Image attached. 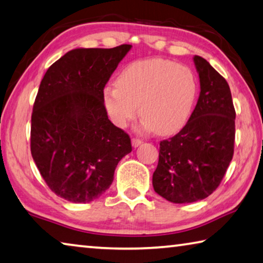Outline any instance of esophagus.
<instances>
[{"label": "esophagus", "instance_id": "obj_1", "mask_svg": "<svg viewBox=\"0 0 263 263\" xmlns=\"http://www.w3.org/2000/svg\"><path fill=\"white\" fill-rule=\"evenodd\" d=\"M141 144H142V140L135 139V137H134V139H132V145H133V147H134V148H137V147H139V145H141Z\"/></svg>", "mask_w": 263, "mask_h": 263}]
</instances>
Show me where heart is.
I'll list each match as a JSON object with an SVG mask.
<instances>
[{"mask_svg":"<svg viewBox=\"0 0 263 263\" xmlns=\"http://www.w3.org/2000/svg\"><path fill=\"white\" fill-rule=\"evenodd\" d=\"M196 79L187 66L154 58L132 63L103 89V105L116 126L126 127L137 114L142 127L158 135L180 130L190 118L196 99Z\"/></svg>","mask_w":263,"mask_h":263,"instance_id":"heart-1","label":"heart"}]
</instances>
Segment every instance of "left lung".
<instances>
[{
    "mask_svg": "<svg viewBox=\"0 0 263 263\" xmlns=\"http://www.w3.org/2000/svg\"><path fill=\"white\" fill-rule=\"evenodd\" d=\"M200 93L196 108L177 135L161 141L153 175L156 193L175 204L205 199L225 176L234 153L235 110L227 81L195 55Z\"/></svg>",
    "mask_w": 263,
    "mask_h": 263,
    "instance_id": "8db88e82",
    "label": "left lung"
}]
</instances>
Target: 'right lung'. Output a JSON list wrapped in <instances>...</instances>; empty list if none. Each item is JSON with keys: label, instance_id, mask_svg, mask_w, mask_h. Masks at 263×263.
<instances>
[{"label": "right lung", "instance_id": "add662e5", "mask_svg": "<svg viewBox=\"0 0 263 263\" xmlns=\"http://www.w3.org/2000/svg\"><path fill=\"white\" fill-rule=\"evenodd\" d=\"M132 45L74 49L53 63L41 81L31 116V155L55 195L89 203L105 193L130 137L115 127L103 88Z\"/></svg>", "mask_w": 263, "mask_h": 263}]
</instances>
